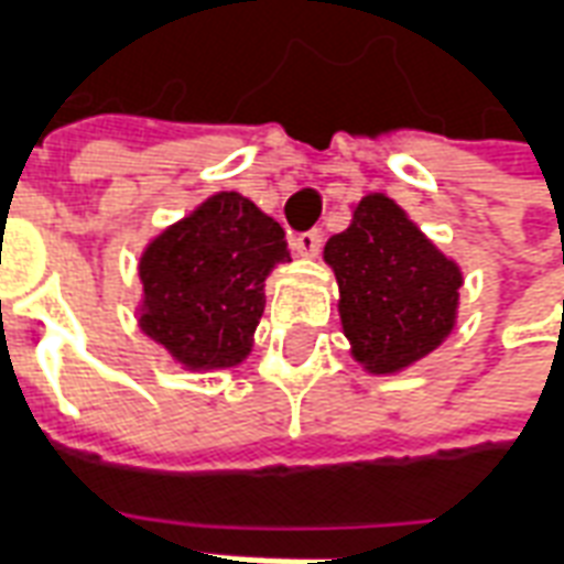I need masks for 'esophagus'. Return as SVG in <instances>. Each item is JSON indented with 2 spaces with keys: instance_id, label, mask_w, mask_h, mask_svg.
Listing matches in <instances>:
<instances>
[{
  "instance_id": "obj_1",
  "label": "esophagus",
  "mask_w": 564,
  "mask_h": 564,
  "mask_svg": "<svg viewBox=\"0 0 564 564\" xmlns=\"http://www.w3.org/2000/svg\"><path fill=\"white\" fill-rule=\"evenodd\" d=\"M319 247H323V235L317 229H311V232H299L293 235V250L299 257H317Z\"/></svg>"
}]
</instances>
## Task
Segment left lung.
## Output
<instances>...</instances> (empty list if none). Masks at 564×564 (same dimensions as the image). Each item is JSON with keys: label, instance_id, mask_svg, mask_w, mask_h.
I'll return each instance as SVG.
<instances>
[{"label": "left lung", "instance_id": "1", "mask_svg": "<svg viewBox=\"0 0 564 564\" xmlns=\"http://www.w3.org/2000/svg\"><path fill=\"white\" fill-rule=\"evenodd\" d=\"M338 281L350 354L368 375H395L456 326L462 271L390 196L371 193L323 250Z\"/></svg>", "mask_w": 564, "mask_h": 564}]
</instances>
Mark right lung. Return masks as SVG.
I'll list each match as a JSON object with an SVG mask.
<instances>
[{
    "label": "right lung",
    "instance_id": "1",
    "mask_svg": "<svg viewBox=\"0 0 564 564\" xmlns=\"http://www.w3.org/2000/svg\"><path fill=\"white\" fill-rule=\"evenodd\" d=\"M278 262H290L281 223L241 193L205 198L141 253V332L189 371L241 366Z\"/></svg>",
    "mask_w": 564,
    "mask_h": 564
}]
</instances>
